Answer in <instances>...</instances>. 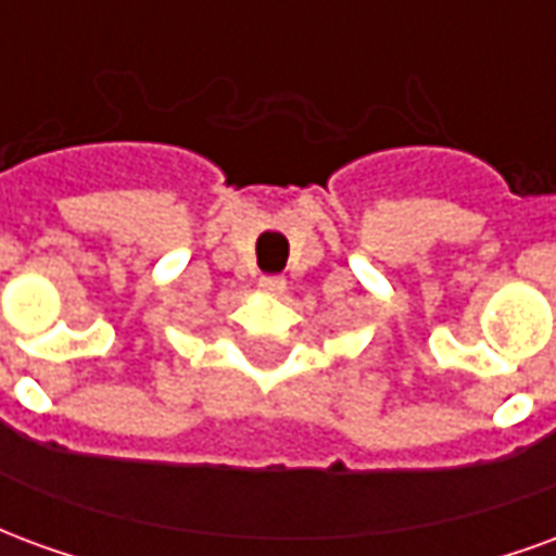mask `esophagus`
Returning <instances> with one entry per match:
<instances>
[{"label": "esophagus", "instance_id": "1", "mask_svg": "<svg viewBox=\"0 0 556 556\" xmlns=\"http://www.w3.org/2000/svg\"><path fill=\"white\" fill-rule=\"evenodd\" d=\"M258 289L265 294H282L286 291V279L282 277H262L258 279Z\"/></svg>", "mask_w": 556, "mask_h": 556}]
</instances>
